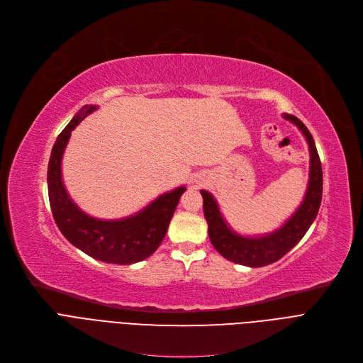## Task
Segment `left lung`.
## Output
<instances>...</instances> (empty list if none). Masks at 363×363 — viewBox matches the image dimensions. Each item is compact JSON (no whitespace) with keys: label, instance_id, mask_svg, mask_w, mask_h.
Masks as SVG:
<instances>
[{"label":"left lung","instance_id":"obj_1","mask_svg":"<svg viewBox=\"0 0 363 363\" xmlns=\"http://www.w3.org/2000/svg\"><path fill=\"white\" fill-rule=\"evenodd\" d=\"M303 133L311 153L309 185L305 200L296 213L289 219L284 226L267 236L244 238L229 229L210 192L201 191L204 217L208 225V238L213 247L226 259L248 265V267H264L276 262L291 251L303 238L312 222L315 220L323 199V167L315 147V143L301 119L294 115H283Z\"/></svg>","mask_w":363,"mask_h":363}]
</instances>
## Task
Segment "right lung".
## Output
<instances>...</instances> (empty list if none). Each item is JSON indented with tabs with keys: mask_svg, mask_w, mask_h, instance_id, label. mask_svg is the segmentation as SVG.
I'll return each mask as SVG.
<instances>
[{
	"mask_svg": "<svg viewBox=\"0 0 363 363\" xmlns=\"http://www.w3.org/2000/svg\"><path fill=\"white\" fill-rule=\"evenodd\" d=\"M96 106H83L58 135L48 164V196L54 220L69 242L87 255L112 264H133L150 257L162 244L185 186L156 199L123 220H98L72 203L61 179V159L71 131Z\"/></svg>",
	"mask_w": 363,
	"mask_h": 363,
	"instance_id": "obj_1",
	"label": "right lung"
}]
</instances>
